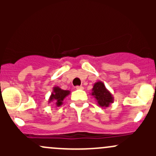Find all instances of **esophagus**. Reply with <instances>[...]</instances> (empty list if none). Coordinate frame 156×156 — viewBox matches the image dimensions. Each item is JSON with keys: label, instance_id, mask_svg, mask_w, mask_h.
Returning <instances> with one entry per match:
<instances>
[{"label": "esophagus", "instance_id": "esophagus-1", "mask_svg": "<svg viewBox=\"0 0 156 156\" xmlns=\"http://www.w3.org/2000/svg\"><path fill=\"white\" fill-rule=\"evenodd\" d=\"M75 88H76L77 90H83V89H84V87H83L82 86H76V87H75Z\"/></svg>", "mask_w": 156, "mask_h": 156}]
</instances>
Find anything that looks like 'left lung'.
<instances>
[{
    "label": "left lung",
    "mask_w": 156,
    "mask_h": 156,
    "mask_svg": "<svg viewBox=\"0 0 156 156\" xmlns=\"http://www.w3.org/2000/svg\"><path fill=\"white\" fill-rule=\"evenodd\" d=\"M90 94L95 98L98 106L103 108L108 107L109 105L114 102L112 94L102 81H97L94 84Z\"/></svg>",
    "instance_id": "left-lung-1"
}]
</instances>
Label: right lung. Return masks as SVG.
Here are the masks:
<instances>
[{"mask_svg": "<svg viewBox=\"0 0 156 156\" xmlns=\"http://www.w3.org/2000/svg\"><path fill=\"white\" fill-rule=\"evenodd\" d=\"M70 94V91L66 90L61 89L60 87H54L53 88V92L51 93V95L50 96L49 98V103L51 102L54 103V104L56 105V106H60L62 104V101L67 96Z\"/></svg>", "mask_w": 156, "mask_h": 156, "instance_id": "right-lung-1", "label": "right lung"}]
</instances>
